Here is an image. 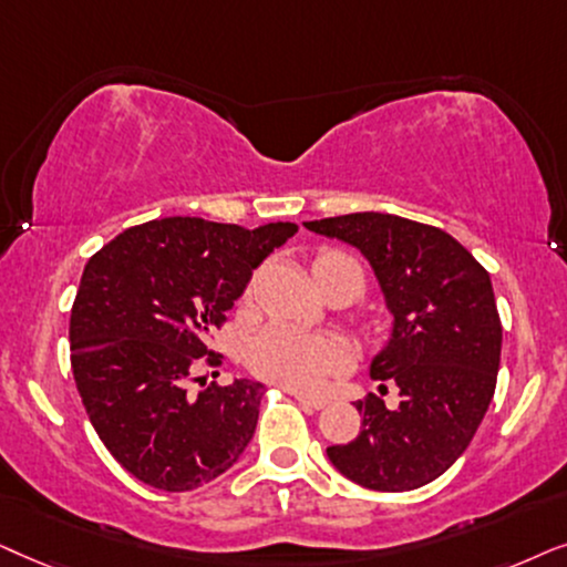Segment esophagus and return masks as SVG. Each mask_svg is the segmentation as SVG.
I'll use <instances>...</instances> for the list:
<instances>
[{
	"label": "esophagus",
	"instance_id": "1",
	"mask_svg": "<svg viewBox=\"0 0 567 567\" xmlns=\"http://www.w3.org/2000/svg\"><path fill=\"white\" fill-rule=\"evenodd\" d=\"M296 399L300 402V406H303V410H323V406L329 404L327 399H321V396H303V394H296Z\"/></svg>",
	"mask_w": 567,
	"mask_h": 567
}]
</instances>
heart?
I'll use <instances>...</instances> for the list:
<instances>
[{
    "label": "heart",
    "mask_w": 567,
    "mask_h": 567,
    "mask_svg": "<svg viewBox=\"0 0 567 567\" xmlns=\"http://www.w3.org/2000/svg\"><path fill=\"white\" fill-rule=\"evenodd\" d=\"M329 261H350L342 254H319L313 269ZM248 368L264 381L292 391H316L331 375L342 373L350 362V350L339 337L313 334L285 323H271L246 344Z\"/></svg>",
    "instance_id": "1"
}]
</instances>
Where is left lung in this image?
Here are the masks:
<instances>
[{
	"label": "left lung",
	"instance_id": "1",
	"mask_svg": "<svg viewBox=\"0 0 567 567\" xmlns=\"http://www.w3.org/2000/svg\"><path fill=\"white\" fill-rule=\"evenodd\" d=\"M306 228L358 248L394 316L371 379L396 383L402 402L354 404L360 435L329 446V462L379 493L427 485L464 454L495 394L503 327L487 269L446 230L406 217L352 213Z\"/></svg>",
	"mask_w": 567,
	"mask_h": 567
}]
</instances>
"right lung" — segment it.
Instances as JSON below:
<instances>
[{"label": "right lung", "instance_id": "1", "mask_svg": "<svg viewBox=\"0 0 567 567\" xmlns=\"http://www.w3.org/2000/svg\"><path fill=\"white\" fill-rule=\"evenodd\" d=\"M298 233L163 217L118 233L90 256L70 319L72 373L97 437L132 477L186 493L228 472L254 437L264 383L213 381L207 339L254 269ZM217 375V373H215Z\"/></svg>", "mask_w": 567, "mask_h": 567}]
</instances>
